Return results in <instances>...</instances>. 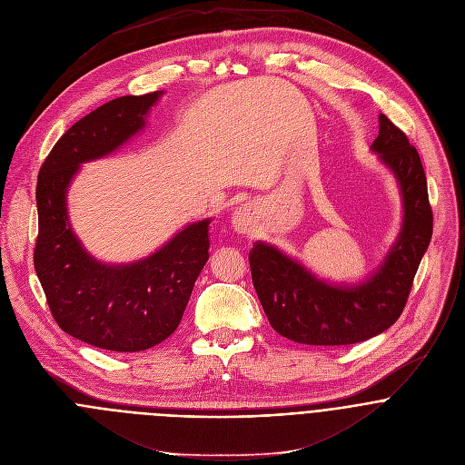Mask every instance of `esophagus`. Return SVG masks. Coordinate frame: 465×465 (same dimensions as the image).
Masks as SVG:
<instances>
[{
	"mask_svg": "<svg viewBox=\"0 0 465 465\" xmlns=\"http://www.w3.org/2000/svg\"><path fill=\"white\" fill-rule=\"evenodd\" d=\"M247 225H249V216L245 211H236L232 216V227L238 232H247Z\"/></svg>",
	"mask_w": 465,
	"mask_h": 465,
	"instance_id": "34e87169",
	"label": "esophagus"
}]
</instances>
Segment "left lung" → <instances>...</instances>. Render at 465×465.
I'll use <instances>...</instances> for the list:
<instances>
[{"mask_svg": "<svg viewBox=\"0 0 465 465\" xmlns=\"http://www.w3.org/2000/svg\"><path fill=\"white\" fill-rule=\"evenodd\" d=\"M372 152L394 173L403 202V223L380 269L359 284H330L281 249L256 242L251 276L272 330L301 344L341 346L389 330L401 315L418 265L432 236V211L418 150L387 117Z\"/></svg>", "mask_w": 465, "mask_h": 465, "instance_id": "obj_1", "label": "left lung"}]
</instances>
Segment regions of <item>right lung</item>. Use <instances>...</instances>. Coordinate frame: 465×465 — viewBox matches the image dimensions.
<instances>
[{"label": "right lung", "mask_w": 465, "mask_h": 465, "mask_svg": "<svg viewBox=\"0 0 465 465\" xmlns=\"http://www.w3.org/2000/svg\"><path fill=\"white\" fill-rule=\"evenodd\" d=\"M163 91L114 99L74 123L53 146L36 183L35 269L58 326L112 351H143L170 337L209 260L211 218L179 231L153 254L103 263L74 236L67 189L82 163L106 157L146 124Z\"/></svg>", "instance_id": "right-lung-1"}]
</instances>
